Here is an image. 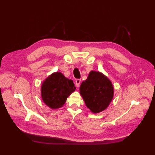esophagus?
<instances>
[{
    "mask_svg": "<svg viewBox=\"0 0 155 155\" xmlns=\"http://www.w3.org/2000/svg\"><path fill=\"white\" fill-rule=\"evenodd\" d=\"M81 83V79H77L75 81V84H76V86L77 87H80V84Z\"/></svg>",
    "mask_w": 155,
    "mask_h": 155,
    "instance_id": "obj_1",
    "label": "esophagus"
}]
</instances>
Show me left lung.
<instances>
[{
    "instance_id": "left-lung-1",
    "label": "left lung",
    "mask_w": 155,
    "mask_h": 155,
    "mask_svg": "<svg viewBox=\"0 0 155 155\" xmlns=\"http://www.w3.org/2000/svg\"><path fill=\"white\" fill-rule=\"evenodd\" d=\"M80 94L87 107L94 113L106 109L113 98L114 88L110 81L100 72L91 71L81 83Z\"/></svg>"
}]
</instances>
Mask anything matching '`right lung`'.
<instances>
[{
    "label": "right lung",
    "instance_id": "add662e5",
    "mask_svg": "<svg viewBox=\"0 0 155 155\" xmlns=\"http://www.w3.org/2000/svg\"><path fill=\"white\" fill-rule=\"evenodd\" d=\"M73 81L66 78L61 72L52 73L43 82L41 97L48 107L55 109L63 106L67 97L75 91Z\"/></svg>",
    "mask_w": 155,
    "mask_h": 155
}]
</instances>
